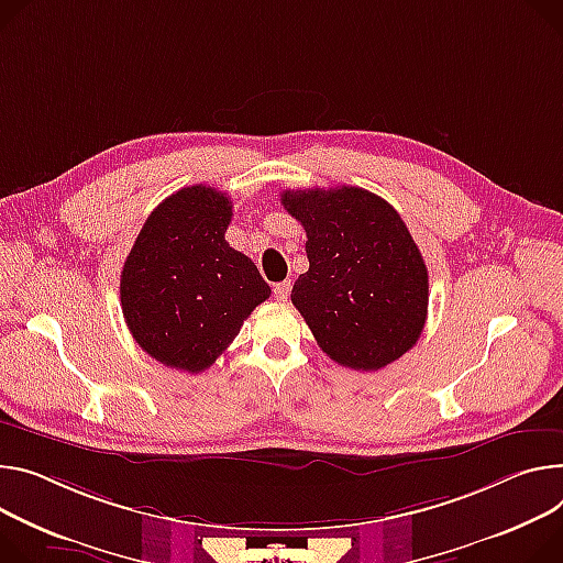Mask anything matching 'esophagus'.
Wrapping results in <instances>:
<instances>
[{"instance_id": "obj_1", "label": "esophagus", "mask_w": 563, "mask_h": 563, "mask_svg": "<svg viewBox=\"0 0 563 563\" xmlns=\"http://www.w3.org/2000/svg\"><path fill=\"white\" fill-rule=\"evenodd\" d=\"M289 291H291V280H283L278 285H274V298L276 300H287Z\"/></svg>"}]
</instances>
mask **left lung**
<instances>
[{
  "label": "left lung",
  "mask_w": 563,
  "mask_h": 563,
  "mask_svg": "<svg viewBox=\"0 0 563 563\" xmlns=\"http://www.w3.org/2000/svg\"><path fill=\"white\" fill-rule=\"evenodd\" d=\"M308 242L310 269L291 302L339 366L379 371L411 350L427 323L429 272L399 213L354 186L285 190Z\"/></svg>",
  "instance_id": "obj_1"
}]
</instances>
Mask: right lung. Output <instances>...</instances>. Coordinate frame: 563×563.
<instances>
[{
    "instance_id": "1",
    "label": "right lung",
    "mask_w": 563,
    "mask_h": 563,
    "mask_svg": "<svg viewBox=\"0 0 563 563\" xmlns=\"http://www.w3.org/2000/svg\"><path fill=\"white\" fill-rule=\"evenodd\" d=\"M227 192L188 186L150 213L121 272V308L134 341L164 366L201 373L238 336L272 289L224 240Z\"/></svg>"
}]
</instances>
